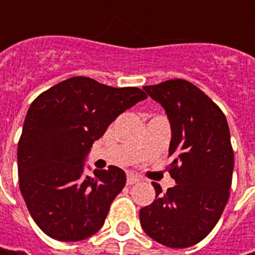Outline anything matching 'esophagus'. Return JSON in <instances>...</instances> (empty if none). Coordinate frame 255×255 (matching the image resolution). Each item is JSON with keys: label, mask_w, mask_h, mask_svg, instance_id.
Segmentation results:
<instances>
[{"label": "esophagus", "mask_w": 255, "mask_h": 255, "mask_svg": "<svg viewBox=\"0 0 255 255\" xmlns=\"http://www.w3.org/2000/svg\"><path fill=\"white\" fill-rule=\"evenodd\" d=\"M139 180H140V179H139L134 173H129V174H128V180L126 181H128V184H134V183H137Z\"/></svg>", "instance_id": "obj_1"}]
</instances>
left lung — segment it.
<instances>
[{
  "label": "left lung",
  "instance_id": "8db88e82",
  "mask_svg": "<svg viewBox=\"0 0 255 255\" xmlns=\"http://www.w3.org/2000/svg\"><path fill=\"white\" fill-rule=\"evenodd\" d=\"M164 108L171 126L169 173L176 186L140 209L144 233L171 249L191 247L209 236L230 197L234 169L230 129L224 113L196 85L184 79L143 86Z\"/></svg>",
  "mask_w": 255,
  "mask_h": 255
}]
</instances>
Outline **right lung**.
Listing matches in <instances>:
<instances>
[{
	"instance_id": "add662e5",
	"label": "right lung",
	"mask_w": 255,
	"mask_h": 255,
	"mask_svg": "<svg viewBox=\"0 0 255 255\" xmlns=\"http://www.w3.org/2000/svg\"><path fill=\"white\" fill-rule=\"evenodd\" d=\"M146 98L139 88L74 76L31 103L18 142V179L29 214L46 236L81 241L101 230L126 174L109 166L85 176V157L121 113Z\"/></svg>"
}]
</instances>
